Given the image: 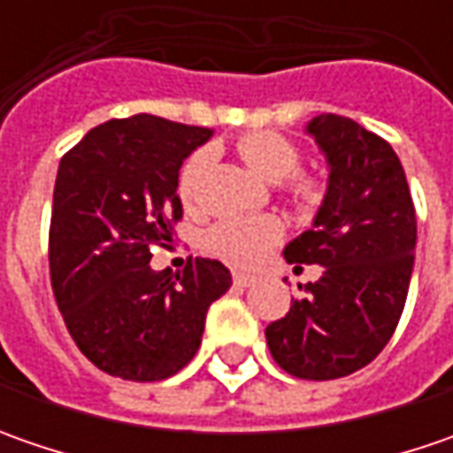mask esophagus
Returning a JSON list of instances; mask_svg holds the SVG:
<instances>
[{"label":"esophagus","instance_id":"obj_1","mask_svg":"<svg viewBox=\"0 0 453 453\" xmlns=\"http://www.w3.org/2000/svg\"><path fill=\"white\" fill-rule=\"evenodd\" d=\"M234 285L236 288H250L254 285V274H247V272H234Z\"/></svg>","mask_w":453,"mask_h":453}]
</instances>
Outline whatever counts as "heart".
Instances as JSON below:
<instances>
[{
  "mask_svg": "<svg viewBox=\"0 0 453 453\" xmlns=\"http://www.w3.org/2000/svg\"><path fill=\"white\" fill-rule=\"evenodd\" d=\"M236 153L265 181H285L282 188L295 203H312L320 199V186L310 176H292L300 165V149L277 133H250L236 141ZM206 168V153L199 150L186 158L179 171V196L183 203H191ZM282 236L277 219H226L206 236L209 250L234 265H254Z\"/></svg>",
  "mask_w": 453,
  "mask_h": 453,
  "instance_id": "obj_1",
  "label": "heart"
}]
</instances>
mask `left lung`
<instances>
[{"label": "left lung", "instance_id": "8db88e82", "mask_svg": "<svg viewBox=\"0 0 453 453\" xmlns=\"http://www.w3.org/2000/svg\"><path fill=\"white\" fill-rule=\"evenodd\" d=\"M327 161V191L285 259L320 265L285 318L267 325L272 357L304 380H333L368 365L391 340L409 295L416 209L391 143L356 120L322 113L307 123Z\"/></svg>", "mask_w": 453, "mask_h": 453}]
</instances>
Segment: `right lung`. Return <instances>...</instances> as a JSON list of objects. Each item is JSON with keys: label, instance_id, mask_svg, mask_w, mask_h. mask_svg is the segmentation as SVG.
<instances>
[{"label": "right lung", "instance_id": "add662e5", "mask_svg": "<svg viewBox=\"0 0 453 453\" xmlns=\"http://www.w3.org/2000/svg\"><path fill=\"white\" fill-rule=\"evenodd\" d=\"M209 138V128L141 113L97 126L62 156L50 280L75 345L108 375L179 373L199 350L209 304L232 288L217 259L188 257L176 274L149 265L183 214V158Z\"/></svg>", "mask_w": 453, "mask_h": 453}]
</instances>
